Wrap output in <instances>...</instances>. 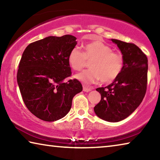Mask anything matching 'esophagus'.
<instances>
[{"label":"esophagus","mask_w":160,"mask_h":160,"mask_svg":"<svg viewBox=\"0 0 160 160\" xmlns=\"http://www.w3.org/2000/svg\"><path fill=\"white\" fill-rule=\"evenodd\" d=\"M92 90V88H88L87 85H83V91L84 92H90Z\"/></svg>","instance_id":"1"}]
</instances>
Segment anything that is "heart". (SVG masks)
<instances>
[{
	"mask_svg": "<svg viewBox=\"0 0 160 160\" xmlns=\"http://www.w3.org/2000/svg\"><path fill=\"white\" fill-rule=\"evenodd\" d=\"M84 51L75 47L70 51L68 63L75 70H82L90 61V69L76 75L81 82L89 84L100 80L108 83L116 80L122 72L124 66L123 56L112 51V48L101 41H94L84 46Z\"/></svg>",
	"mask_w": 160,
	"mask_h": 160,
	"instance_id": "heart-1",
	"label": "heart"
}]
</instances>
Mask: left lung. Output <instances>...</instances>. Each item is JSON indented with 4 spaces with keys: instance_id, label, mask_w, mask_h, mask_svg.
I'll use <instances>...</instances> for the list:
<instances>
[{
    "instance_id": "1",
    "label": "left lung",
    "mask_w": 160,
    "mask_h": 160,
    "mask_svg": "<svg viewBox=\"0 0 160 160\" xmlns=\"http://www.w3.org/2000/svg\"><path fill=\"white\" fill-rule=\"evenodd\" d=\"M123 54V68L120 75L105 88H97L101 100L94 107L100 118L118 122L128 117L142 102L148 86V58L132 43L112 39Z\"/></svg>"
}]
</instances>
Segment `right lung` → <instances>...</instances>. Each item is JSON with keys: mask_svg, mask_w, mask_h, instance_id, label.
Masks as SVG:
<instances>
[{"mask_svg": "<svg viewBox=\"0 0 160 160\" xmlns=\"http://www.w3.org/2000/svg\"><path fill=\"white\" fill-rule=\"evenodd\" d=\"M76 37L50 36L29 44L24 51L17 73L18 84L25 106L45 121L64 117L75 94L82 90L71 76L68 55L77 44Z\"/></svg>", "mask_w": 160, "mask_h": 160, "instance_id": "obj_1", "label": "right lung"}]
</instances>
